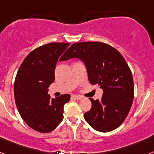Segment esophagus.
<instances>
[{
    "label": "esophagus",
    "mask_w": 154,
    "mask_h": 154,
    "mask_svg": "<svg viewBox=\"0 0 154 154\" xmlns=\"http://www.w3.org/2000/svg\"><path fill=\"white\" fill-rule=\"evenodd\" d=\"M72 98H73V99H77V100H81V99H82V96H76V95H72Z\"/></svg>",
    "instance_id": "34e87169"
}]
</instances>
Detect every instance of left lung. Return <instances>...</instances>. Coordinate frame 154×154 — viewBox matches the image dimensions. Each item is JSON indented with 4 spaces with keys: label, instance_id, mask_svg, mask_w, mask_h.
Segmentation results:
<instances>
[{
    "label": "left lung",
    "instance_id": "obj_1",
    "mask_svg": "<svg viewBox=\"0 0 154 154\" xmlns=\"http://www.w3.org/2000/svg\"><path fill=\"white\" fill-rule=\"evenodd\" d=\"M77 58L85 63L90 83L103 90L101 100L89 98L92 108L84 114L94 130L103 133L119 127L133 104L134 85L131 70L120 53L99 42L74 43L59 59Z\"/></svg>",
    "mask_w": 154,
    "mask_h": 154
}]
</instances>
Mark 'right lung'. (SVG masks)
I'll list each match as a JSON object with an SVG mask.
<instances>
[{"instance_id":"1","label":"right lung","mask_w":154,"mask_h":154,"mask_svg":"<svg viewBox=\"0 0 154 154\" xmlns=\"http://www.w3.org/2000/svg\"><path fill=\"white\" fill-rule=\"evenodd\" d=\"M69 43L52 42L27 55L16 75L14 93L17 110L24 122L40 133H49L63 119L64 105L69 94L55 99L48 94L55 81V65Z\"/></svg>"}]
</instances>
